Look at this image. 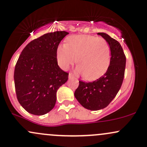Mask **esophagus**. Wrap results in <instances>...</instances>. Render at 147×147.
<instances>
[{
	"label": "esophagus",
	"mask_w": 147,
	"mask_h": 147,
	"mask_svg": "<svg viewBox=\"0 0 147 147\" xmlns=\"http://www.w3.org/2000/svg\"><path fill=\"white\" fill-rule=\"evenodd\" d=\"M68 78H69V79H72V73H69Z\"/></svg>",
	"instance_id": "34e87169"
}]
</instances>
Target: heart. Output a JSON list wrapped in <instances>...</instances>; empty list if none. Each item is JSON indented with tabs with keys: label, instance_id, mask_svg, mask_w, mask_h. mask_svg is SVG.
Returning a JSON list of instances; mask_svg holds the SVG:
<instances>
[{
	"label": "heart",
	"instance_id": "1",
	"mask_svg": "<svg viewBox=\"0 0 147 147\" xmlns=\"http://www.w3.org/2000/svg\"><path fill=\"white\" fill-rule=\"evenodd\" d=\"M57 61L67 70L76 61V72L87 80H95L104 75L110 64L111 51L104 38L92 35H77L68 37L65 44L57 48Z\"/></svg>",
	"mask_w": 147,
	"mask_h": 147
}]
</instances>
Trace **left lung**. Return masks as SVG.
Returning <instances> with one entry per match:
<instances>
[{
  "label": "left lung",
  "instance_id": "8db88e82",
  "mask_svg": "<svg viewBox=\"0 0 147 147\" xmlns=\"http://www.w3.org/2000/svg\"><path fill=\"white\" fill-rule=\"evenodd\" d=\"M97 34L102 36L110 47V65L106 73L97 80L79 81L75 92V98L81 105L90 111L104 109L115 97L122 86L126 67V57L120 43L106 33Z\"/></svg>",
  "mask_w": 147,
  "mask_h": 147
}]
</instances>
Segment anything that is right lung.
<instances>
[{
	"mask_svg": "<svg viewBox=\"0 0 147 147\" xmlns=\"http://www.w3.org/2000/svg\"><path fill=\"white\" fill-rule=\"evenodd\" d=\"M68 34H45L30 42L20 55L14 69L15 90L18 102L30 113L50 112L56 104L57 90L68 80V73L58 65L57 51Z\"/></svg>",
	"mask_w": 147,
	"mask_h": 147,
	"instance_id": "obj_1",
	"label": "right lung"
}]
</instances>
